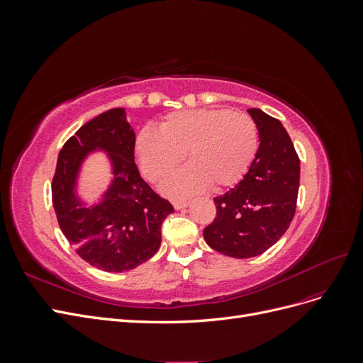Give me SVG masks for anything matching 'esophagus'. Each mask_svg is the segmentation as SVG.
Returning a JSON list of instances; mask_svg holds the SVG:
<instances>
[{"label": "esophagus", "instance_id": "obj_1", "mask_svg": "<svg viewBox=\"0 0 363 363\" xmlns=\"http://www.w3.org/2000/svg\"><path fill=\"white\" fill-rule=\"evenodd\" d=\"M189 204H191L189 201H174V203H172V206H174L175 211H182V208L188 207Z\"/></svg>", "mask_w": 363, "mask_h": 363}]
</instances>
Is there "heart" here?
I'll use <instances>...</instances> for the list:
<instances>
[{"instance_id":"b5f03b06","label":"heart","mask_w":363,"mask_h":363,"mask_svg":"<svg viewBox=\"0 0 363 363\" xmlns=\"http://www.w3.org/2000/svg\"><path fill=\"white\" fill-rule=\"evenodd\" d=\"M160 131L145 128L136 138V157L150 182H163L162 192L171 199H186L211 184L223 189L244 177L259 148L255 119L227 108H192L163 118Z\"/></svg>"}]
</instances>
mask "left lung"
Masks as SVG:
<instances>
[{
  "mask_svg": "<svg viewBox=\"0 0 363 363\" xmlns=\"http://www.w3.org/2000/svg\"><path fill=\"white\" fill-rule=\"evenodd\" d=\"M259 128V148L244 179L213 199L216 216L203 230L221 255L248 259L265 252L286 233L295 215L300 159L279 119L248 108Z\"/></svg>",
  "mask_w": 363,
  "mask_h": 363,
  "instance_id": "1",
  "label": "left lung"
}]
</instances>
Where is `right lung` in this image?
Instances as JSON below:
<instances>
[{"label": "right lung", "mask_w": 363, "mask_h": 363, "mask_svg": "<svg viewBox=\"0 0 363 363\" xmlns=\"http://www.w3.org/2000/svg\"><path fill=\"white\" fill-rule=\"evenodd\" d=\"M136 135L125 108H111L82 125L63 145L51 194L63 235L92 267L123 272L139 267L160 247V227L174 207L142 180L135 163ZM104 152L111 180L92 203L81 199L84 163Z\"/></svg>", "instance_id": "right-lung-1"}]
</instances>
